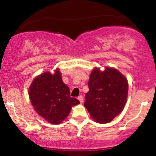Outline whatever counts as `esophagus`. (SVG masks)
I'll return each instance as SVG.
<instances>
[{
	"instance_id": "obj_1",
	"label": "esophagus",
	"mask_w": 156,
	"mask_h": 156,
	"mask_svg": "<svg viewBox=\"0 0 156 156\" xmlns=\"http://www.w3.org/2000/svg\"><path fill=\"white\" fill-rule=\"evenodd\" d=\"M78 99L79 100V101L80 102V103H83V97L82 96V95H80V96H78Z\"/></svg>"
}]
</instances>
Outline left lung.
Here are the masks:
<instances>
[{
  "label": "left lung",
  "instance_id": "1",
  "mask_svg": "<svg viewBox=\"0 0 156 156\" xmlns=\"http://www.w3.org/2000/svg\"><path fill=\"white\" fill-rule=\"evenodd\" d=\"M84 106L91 117L99 123L112 121L123 110L128 91V80L114 68L92 70L88 83Z\"/></svg>",
  "mask_w": 156,
  "mask_h": 156
}]
</instances>
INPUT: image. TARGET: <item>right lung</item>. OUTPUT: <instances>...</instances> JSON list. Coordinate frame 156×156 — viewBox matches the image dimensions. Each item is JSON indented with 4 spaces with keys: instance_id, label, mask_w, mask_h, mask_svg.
Masks as SVG:
<instances>
[{
    "instance_id": "obj_1",
    "label": "right lung",
    "mask_w": 156,
    "mask_h": 156,
    "mask_svg": "<svg viewBox=\"0 0 156 156\" xmlns=\"http://www.w3.org/2000/svg\"><path fill=\"white\" fill-rule=\"evenodd\" d=\"M29 98L35 111L48 122L58 124L80 103L71 98L69 87L62 81L59 69L54 75L46 72L35 78L29 88Z\"/></svg>"
}]
</instances>
